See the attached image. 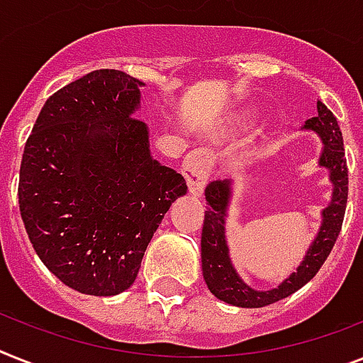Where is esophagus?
Segmentation results:
<instances>
[{"mask_svg":"<svg viewBox=\"0 0 363 363\" xmlns=\"http://www.w3.org/2000/svg\"><path fill=\"white\" fill-rule=\"evenodd\" d=\"M211 167H213V160L208 150H193L191 154L185 157L182 172H184L185 179H187L189 191L199 196L202 194L203 187L208 184L209 174H211Z\"/></svg>","mask_w":363,"mask_h":363,"instance_id":"obj_1","label":"esophagus"}]
</instances>
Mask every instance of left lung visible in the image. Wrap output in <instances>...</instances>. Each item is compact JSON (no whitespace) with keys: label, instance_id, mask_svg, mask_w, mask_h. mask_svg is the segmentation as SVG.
<instances>
[{"label":"left lung","instance_id":"1","mask_svg":"<svg viewBox=\"0 0 363 363\" xmlns=\"http://www.w3.org/2000/svg\"><path fill=\"white\" fill-rule=\"evenodd\" d=\"M304 130H311L323 140V152L319 164L328 169L332 182V200L323 209V223L317 238L308 248L306 256L298 265L296 272L289 274L282 284L269 291H257L242 282L230 259L226 245V209L232 196V182H211L206 187V215L202 228V272L209 291L217 298L239 308H263L278 302L301 289L315 277L325 259L330 254L334 242L341 232L345 217L347 194H349V172H347L343 137L332 111L317 101V116L306 121Z\"/></svg>","mask_w":363,"mask_h":363}]
</instances>
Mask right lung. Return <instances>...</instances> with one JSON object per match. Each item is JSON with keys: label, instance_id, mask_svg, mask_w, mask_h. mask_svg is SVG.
<instances>
[{"label": "right lung", "instance_id": "right-lung-1", "mask_svg": "<svg viewBox=\"0 0 363 363\" xmlns=\"http://www.w3.org/2000/svg\"><path fill=\"white\" fill-rule=\"evenodd\" d=\"M143 85L109 68L72 81L48 98L23 148L18 202L29 241L85 295L128 289L170 203L187 193L131 116Z\"/></svg>", "mask_w": 363, "mask_h": 363}]
</instances>
